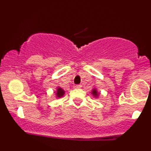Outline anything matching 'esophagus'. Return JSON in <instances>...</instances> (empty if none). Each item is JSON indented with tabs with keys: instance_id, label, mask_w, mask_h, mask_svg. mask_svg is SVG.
Returning <instances> with one entry per match:
<instances>
[{
	"instance_id": "34e87169",
	"label": "esophagus",
	"mask_w": 151,
	"mask_h": 151,
	"mask_svg": "<svg viewBox=\"0 0 151 151\" xmlns=\"http://www.w3.org/2000/svg\"><path fill=\"white\" fill-rule=\"evenodd\" d=\"M82 88L81 85H75L74 86V88H75V89H79V88Z\"/></svg>"
}]
</instances>
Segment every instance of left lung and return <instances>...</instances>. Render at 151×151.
Wrapping results in <instances>:
<instances>
[{
	"instance_id": "left-lung-1",
	"label": "left lung",
	"mask_w": 151,
	"mask_h": 151,
	"mask_svg": "<svg viewBox=\"0 0 151 151\" xmlns=\"http://www.w3.org/2000/svg\"><path fill=\"white\" fill-rule=\"evenodd\" d=\"M91 93H92L93 96L94 97H96V98H97V97L99 96V93L97 91L96 88H93V89L92 90V91H91Z\"/></svg>"
}]
</instances>
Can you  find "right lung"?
Listing matches in <instances>:
<instances>
[{
    "instance_id": "right-lung-1",
    "label": "right lung",
    "mask_w": 151,
    "mask_h": 151,
    "mask_svg": "<svg viewBox=\"0 0 151 151\" xmlns=\"http://www.w3.org/2000/svg\"><path fill=\"white\" fill-rule=\"evenodd\" d=\"M65 94V91L61 88L60 87H58L57 91L55 92V96L56 98H61V97L63 96V95Z\"/></svg>"
}]
</instances>
